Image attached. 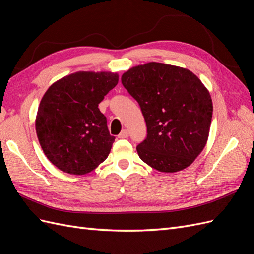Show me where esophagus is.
<instances>
[{
    "mask_svg": "<svg viewBox=\"0 0 254 254\" xmlns=\"http://www.w3.org/2000/svg\"><path fill=\"white\" fill-rule=\"evenodd\" d=\"M119 137L120 139H126V137H128V130H122V132L119 134Z\"/></svg>",
    "mask_w": 254,
    "mask_h": 254,
    "instance_id": "obj_1",
    "label": "esophagus"
}]
</instances>
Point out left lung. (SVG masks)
I'll use <instances>...</instances> for the list:
<instances>
[{"label":"left lung","instance_id":"obj_1","mask_svg":"<svg viewBox=\"0 0 254 254\" xmlns=\"http://www.w3.org/2000/svg\"><path fill=\"white\" fill-rule=\"evenodd\" d=\"M122 83L147 126L136 147L140 159L162 173L189 167L203 150L212 121V98L201 80L186 67L147 63L129 68Z\"/></svg>","mask_w":254,"mask_h":254}]
</instances>
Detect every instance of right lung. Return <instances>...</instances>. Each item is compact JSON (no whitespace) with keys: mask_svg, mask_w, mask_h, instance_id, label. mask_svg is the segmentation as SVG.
Segmentation results:
<instances>
[{"mask_svg":"<svg viewBox=\"0 0 254 254\" xmlns=\"http://www.w3.org/2000/svg\"><path fill=\"white\" fill-rule=\"evenodd\" d=\"M118 82V73L79 71L52 83L44 93L36 132L44 155L61 172L86 175L109 156L114 136L98 104Z\"/></svg>","mask_w":254,"mask_h":254,"instance_id":"right-lung-1","label":"right lung"}]
</instances>
